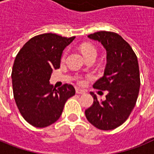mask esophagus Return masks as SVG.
Masks as SVG:
<instances>
[{
  "label": "esophagus",
  "mask_w": 154,
  "mask_h": 154,
  "mask_svg": "<svg viewBox=\"0 0 154 154\" xmlns=\"http://www.w3.org/2000/svg\"><path fill=\"white\" fill-rule=\"evenodd\" d=\"M76 94H85V91L82 90V89H76L75 90Z\"/></svg>",
  "instance_id": "obj_1"
}]
</instances>
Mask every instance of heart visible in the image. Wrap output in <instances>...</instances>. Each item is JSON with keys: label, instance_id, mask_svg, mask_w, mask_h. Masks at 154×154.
Returning a JSON list of instances; mask_svg holds the SVG:
<instances>
[{"label": "heart", "instance_id": "obj_1", "mask_svg": "<svg viewBox=\"0 0 154 154\" xmlns=\"http://www.w3.org/2000/svg\"><path fill=\"white\" fill-rule=\"evenodd\" d=\"M81 51L83 54V55L85 56V58H89V57H96L97 56V50L93 45L89 44H85L82 45L81 46ZM67 55V51H65L64 54L62 56V59L64 60ZM79 83V84H83V80H82L81 79H79L78 80Z\"/></svg>", "mask_w": 154, "mask_h": 154}]
</instances>
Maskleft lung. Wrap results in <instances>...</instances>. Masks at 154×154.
Segmentation results:
<instances>
[{"mask_svg": "<svg viewBox=\"0 0 154 154\" xmlns=\"http://www.w3.org/2000/svg\"><path fill=\"white\" fill-rule=\"evenodd\" d=\"M106 50L107 63L104 75L93 87L106 91V100L99 101L93 92V103L85 111L91 124L102 130L117 128L124 123L135 106L140 86V69L135 52L119 35L98 31L88 35Z\"/></svg>", "mask_w": 154, "mask_h": 154, "instance_id": "obj_1", "label": "left lung"}]
</instances>
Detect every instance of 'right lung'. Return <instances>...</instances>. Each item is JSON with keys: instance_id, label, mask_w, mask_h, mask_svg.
I'll return each mask as SVG.
<instances>
[{"instance_id": "1", "label": "right lung", "mask_w": 154, "mask_h": 154, "mask_svg": "<svg viewBox=\"0 0 154 154\" xmlns=\"http://www.w3.org/2000/svg\"><path fill=\"white\" fill-rule=\"evenodd\" d=\"M75 38L36 35L16 55L11 73L14 98L23 118L33 126L43 128L56 122L65 103L75 93L72 85L56 89L49 84L52 70L60 67L62 51Z\"/></svg>"}]
</instances>
